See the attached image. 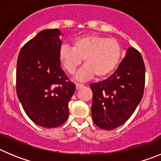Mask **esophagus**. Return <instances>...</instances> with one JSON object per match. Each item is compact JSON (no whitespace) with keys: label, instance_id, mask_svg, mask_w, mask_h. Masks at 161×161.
<instances>
[{"label":"esophagus","instance_id":"esophagus-1","mask_svg":"<svg viewBox=\"0 0 161 161\" xmlns=\"http://www.w3.org/2000/svg\"><path fill=\"white\" fill-rule=\"evenodd\" d=\"M76 89H77V90H79V89H81V88L84 87V85H82V84L76 83Z\"/></svg>","mask_w":161,"mask_h":161}]
</instances>
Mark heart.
<instances>
[{"instance_id":"1","label":"heart","mask_w":161,"mask_h":161,"mask_svg":"<svg viewBox=\"0 0 161 161\" xmlns=\"http://www.w3.org/2000/svg\"><path fill=\"white\" fill-rule=\"evenodd\" d=\"M59 59L64 70L73 74L84 59L85 66L76 75L80 80H86L94 75L105 77L114 72L120 63L123 49L115 38L96 35L76 38L73 47L62 45L59 49Z\"/></svg>"}]
</instances>
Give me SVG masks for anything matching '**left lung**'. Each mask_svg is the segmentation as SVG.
<instances>
[{"label": "left lung", "instance_id": "8db88e82", "mask_svg": "<svg viewBox=\"0 0 161 161\" xmlns=\"http://www.w3.org/2000/svg\"><path fill=\"white\" fill-rule=\"evenodd\" d=\"M144 85L143 57L139 51L129 47L111 76L90 85L91 113L95 124L103 130H114L124 124L142 100Z\"/></svg>", "mask_w": 161, "mask_h": 161}]
</instances>
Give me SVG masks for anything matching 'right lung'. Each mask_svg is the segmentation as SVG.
<instances>
[{
  "instance_id": "add662e5",
  "label": "right lung",
  "mask_w": 161,
  "mask_h": 161,
  "mask_svg": "<svg viewBox=\"0 0 161 161\" xmlns=\"http://www.w3.org/2000/svg\"><path fill=\"white\" fill-rule=\"evenodd\" d=\"M60 35L58 29L42 31L22 47L17 61L18 99L28 117L47 128L66 122L76 89L60 66Z\"/></svg>"
}]
</instances>
